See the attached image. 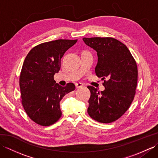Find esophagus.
<instances>
[{"mask_svg": "<svg viewBox=\"0 0 158 158\" xmlns=\"http://www.w3.org/2000/svg\"><path fill=\"white\" fill-rule=\"evenodd\" d=\"M84 86V85L81 83H75V87L77 89H79L81 87H82Z\"/></svg>", "mask_w": 158, "mask_h": 158, "instance_id": "obj_1", "label": "esophagus"}]
</instances>
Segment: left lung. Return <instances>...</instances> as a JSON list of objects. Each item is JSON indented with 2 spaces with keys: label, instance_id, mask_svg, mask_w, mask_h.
Segmentation results:
<instances>
[{
  "label": "left lung",
  "instance_id": "left-lung-1",
  "mask_svg": "<svg viewBox=\"0 0 158 158\" xmlns=\"http://www.w3.org/2000/svg\"><path fill=\"white\" fill-rule=\"evenodd\" d=\"M87 46L98 55L95 72L102 80L105 90L98 91L92 86L89 99L88 114L100 123H109L126 111L135 94L137 67L130 51L123 43L111 37L83 38Z\"/></svg>",
  "mask_w": 158,
  "mask_h": 158
}]
</instances>
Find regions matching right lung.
I'll list each match as a JSON object with an SVG mask.
<instances>
[{
  "mask_svg": "<svg viewBox=\"0 0 158 158\" xmlns=\"http://www.w3.org/2000/svg\"><path fill=\"white\" fill-rule=\"evenodd\" d=\"M77 40L59 39L44 43L29 51L20 75L22 104L28 116L36 123L48 126L61 116L60 102L75 86L59 85L54 75L60 68V59Z\"/></svg>",
  "mask_w": 158,
  "mask_h": 158,
  "instance_id": "right-lung-1",
  "label": "right lung"
}]
</instances>
